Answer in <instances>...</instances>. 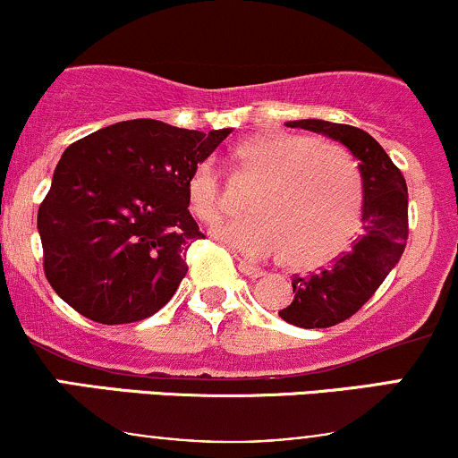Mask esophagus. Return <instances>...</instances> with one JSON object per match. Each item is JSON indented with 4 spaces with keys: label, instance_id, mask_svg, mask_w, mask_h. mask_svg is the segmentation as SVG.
<instances>
[{
    "label": "esophagus",
    "instance_id": "obj_1",
    "mask_svg": "<svg viewBox=\"0 0 458 458\" xmlns=\"http://www.w3.org/2000/svg\"><path fill=\"white\" fill-rule=\"evenodd\" d=\"M239 271L243 273V276L251 277V280H259V277L265 276V271L259 269V267L250 265V262H245V260H239Z\"/></svg>",
    "mask_w": 458,
    "mask_h": 458
}]
</instances>
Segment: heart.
<instances>
[{
    "label": "heart",
    "mask_w": 458,
    "mask_h": 458,
    "mask_svg": "<svg viewBox=\"0 0 458 458\" xmlns=\"http://www.w3.org/2000/svg\"><path fill=\"white\" fill-rule=\"evenodd\" d=\"M236 159L265 182L251 202L256 213L217 224V241L251 259L288 250L297 267L320 265L351 243L360 225L361 181L344 150L303 135H262L241 144ZM187 202L204 224L222 213V176L213 157L193 165Z\"/></svg>",
    "instance_id": "obj_1"
}]
</instances>
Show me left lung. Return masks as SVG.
I'll return each mask as SVG.
<instances>
[{"label": "left lung", "mask_w": 458, "mask_h": 458, "mask_svg": "<svg viewBox=\"0 0 458 458\" xmlns=\"http://www.w3.org/2000/svg\"><path fill=\"white\" fill-rule=\"evenodd\" d=\"M291 129H306L338 141L357 159L361 176V234L334 265L308 277H293L295 299L282 308L286 323L303 329L338 325L375 295L407 243V182L379 141L366 131L327 120H291Z\"/></svg>", "instance_id": "left-lung-1"}]
</instances>
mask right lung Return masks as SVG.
<instances>
[{"label":"right lung","instance_id":"add662e5","mask_svg":"<svg viewBox=\"0 0 458 458\" xmlns=\"http://www.w3.org/2000/svg\"><path fill=\"white\" fill-rule=\"evenodd\" d=\"M230 131L138 118L68 146L38 208L45 276L68 306L123 325L170 301L189 245L204 236L189 213L187 178Z\"/></svg>","mask_w":458,"mask_h":458}]
</instances>
